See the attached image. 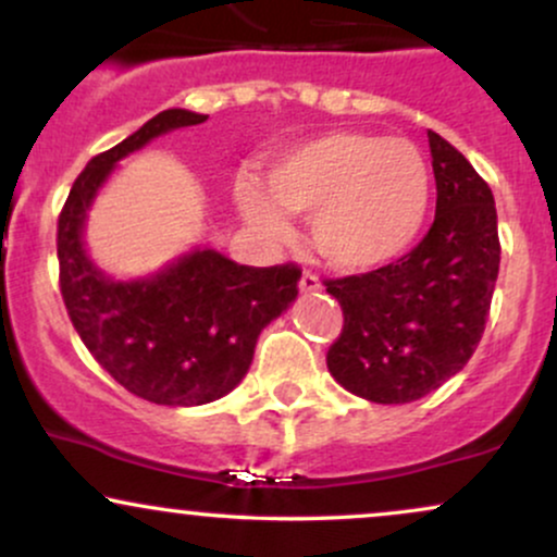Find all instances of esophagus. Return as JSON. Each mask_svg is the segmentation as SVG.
I'll return each mask as SVG.
<instances>
[{
    "mask_svg": "<svg viewBox=\"0 0 557 557\" xmlns=\"http://www.w3.org/2000/svg\"><path fill=\"white\" fill-rule=\"evenodd\" d=\"M300 290H304V293H311V290H319V287H322V283H319V277H317V274L314 272H309V270H306L304 274H300Z\"/></svg>",
    "mask_w": 557,
    "mask_h": 557,
    "instance_id": "esophagus-1",
    "label": "esophagus"
}]
</instances>
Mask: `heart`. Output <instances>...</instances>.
<instances>
[{
    "label": "heart",
    "mask_w": 557,
    "mask_h": 557,
    "mask_svg": "<svg viewBox=\"0 0 557 557\" xmlns=\"http://www.w3.org/2000/svg\"><path fill=\"white\" fill-rule=\"evenodd\" d=\"M267 190L240 183L248 222L285 235V214L311 216V238L332 267L367 272L398 259L424 227L430 164L406 138L322 133L287 146L267 164Z\"/></svg>",
    "instance_id": "b5f03b06"
}]
</instances>
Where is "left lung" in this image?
I'll use <instances>...</instances> for the list:
<instances>
[{
    "label": "left lung",
    "mask_w": 557,
    "mask_h": 557,
    "mask_svg": "<svg viewBox=\"0 0 557 557\" xmlns=\"http://www.w3.org/2000/svg\"><path fill=\"white\" fill-rule=\"evenodd\" d=\"M426 138L437 183L430 233L393 264L324 280L343 309L327 369L372 403L419 400L461 372L482 341L500 270L490 185L443 136Z\"/></svg>",
    "instance_id": "1"
}]
</instances>
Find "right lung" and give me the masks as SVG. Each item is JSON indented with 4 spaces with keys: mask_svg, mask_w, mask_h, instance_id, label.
<instances>
[{
    "mask_svg": "<svg viewBox=\"0 0 557 557\" xmlns=\"http://www.w3.org/2000/svg\"><path fill=\"white\" fill-rule=\"evenodd\" d=\"M207 114L164 110L75 177L57 222L60 290L88 354L127 393L157 406H203L251 367L259 332L298 296V264L246 267L203 248L154 277L114 283L83 248V222L114 162Z\"/></svg>",
    "mask_w": 557,
    "mask_h": 557,
    "instance_id": "obj_1",
    "label": "right lung"
}]
</instances>
